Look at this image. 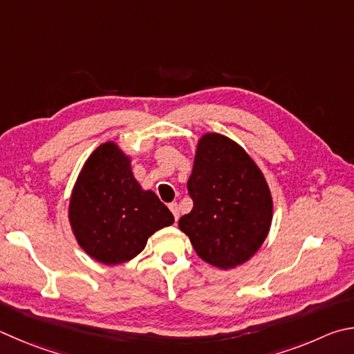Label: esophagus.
Returning a JSON list of instances; mask_svg holds the SVG:
<instances>
[{"label":"esophagus","instance_id":"obj_1","mask_svg":"<svg viewBox=\"0 0 354 354\" xmlns=\"http://www.w3.org/2000/svg\"><path fill=\"white\" fill-rule=\"evenodd\" d=\"M169 209L171 210L173 216H175V220L178 221V220H179V205H178V203H171V204H169Z\"/></svg>","mask_w":354,"mask_h":354}]
</instances>
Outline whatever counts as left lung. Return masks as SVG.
<instances>
[{"label": "left lung", "instance_id": "left-lung-1", "mask_svg": "<svg viewBox=\"0 0 354 354\" xmlns=\"http://www.w3.org/2000/svg\"><path fill=\"white\" fill-rule=\"evenodd\" d=\"M194 209L178 226L201 260L223 271L249 261L272 223V195L260 167L220 133L198 139L187 183Z\"/></svg>", "mask_w": 354, "mask_h": 354}]
</instances>
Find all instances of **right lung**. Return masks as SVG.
Here are the masks:
<instances>
[{"label": "right lung", "mask_w": 354, "mask_h": 354, "mask_svg": "<svg viewBox=\"0 0 354 354\" xmlns=\"http://www.w3.org/2000/svg\"><path fill=\"white\" fill-rule=\"evenodd\" d=\"M68 220L79 246L106 266L133 260L156 230L175 223L155 192L136 181L131 156L114 140L100 144L83 164Z\"/></svg>", "instance_id": "add662e5"}]
</instances>
